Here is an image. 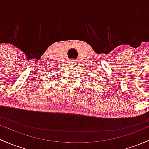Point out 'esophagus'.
<instances>
[{
    "label": "esophagus",
    "instance_id": "esophagus-1",
    "mask_svg": "<svg viewBox=\"0 0 149 149\" xmlns=\"http://www.w3.org/2000/svg\"><path fill=\"white\" fill-rule=\"evenodd\" d=\"M75 63H76V60H71L70 62V64H73V65H74Z\"/></svg>",
    "mask_w": 149,
    "mask_h": 149
}]
</instances>
